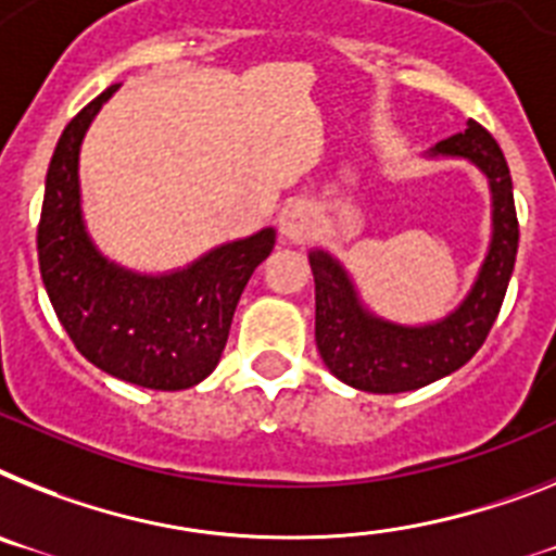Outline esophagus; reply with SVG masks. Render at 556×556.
I'll return each instance as SVG.
<instances>
[{
	"mask_svg": "<svg viewBox=\"0 0 556 556\" xmlns=\"http://www.w3.org/2000/svg\"><path fill=\"white\" fill-rule=\"evenodd\" d=\"M316 214L307 200H288L286 208L279 212V231L291 242H305L314 235Z\"/></svg>",
	"mask_w": 556,
	"mask_h": 556,
	"instance_id": "34e87169",
	"label": "esophagus"
}]
</instances>
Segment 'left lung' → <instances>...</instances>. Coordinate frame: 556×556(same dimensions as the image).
<instances>
[{
  "instance_id": "8db88e82",
  "label": "left lung",
  "mask_w": 556,
  "mask_h": 556,
  "mask_svg": "<svg viewBox=\"0 0 556 556\" xmlns=\"http://www.w3.org/2000/svg\"><path fill=\"white\" fill-rule=\"evenodd\" d=\"M429 155L466 157L483 169L492 186V245L472 293L455 314L424 328L376 319L358 305L342 265L325 251H311L319 356L336 379L367 393H407L464 367L486 342L515 270L520 226L511 175L497 141L478 121H469L464 132L450 135Z\"/></svg>"
}]
</instances>
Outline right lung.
I'll return each instance as SVG.
<instances>
[{
	"instance_id": "add662e5",
	"label": "right lung",
	"mask_w": 556,
	"mask_h": 556,
	"mask_svg": "<svg viewBox=\"0 0 556 556\" xmlns=\"http://www.w3.org/2000/svg\"><path fill=\"white\" fill-rule=\"evenodd\" d=\"M112 84L64 127L45 184L39 268L53 311L87 362L129 384L186 390L217 367L240 293L274 249V228L220 245L186 270L141 277L106 263L78 200V147Z\"/></svg>"
}]
</instances>
